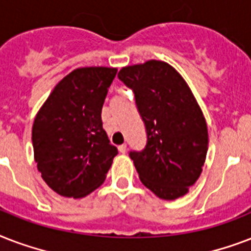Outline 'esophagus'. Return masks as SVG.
I'll list each match as a JSON object with an SVG mask.
<instances>
[{
  "label": "esophagus",
  "mask_w": 251,
  "mask_h": 251,
  "mask_svg": "<svg viewBox=\"0 0 251 251\" xmlns=\"http://www.w3.org/2000/svg\"><path fill=\"white\" fill-rule=\"evenodd\" d=\"M119 152L123 153V154L127 152V145H126V144H122V145H119Z\"/></svg>",
  "instance_id": "obj_1"
}]
</instances>
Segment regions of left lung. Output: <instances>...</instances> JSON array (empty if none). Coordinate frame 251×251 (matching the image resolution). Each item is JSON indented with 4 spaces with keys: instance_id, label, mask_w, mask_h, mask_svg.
<instances>
[{
    "instance_id": "left-lung-1",
    "label": "left lung",
    "mask_w": 251,
    "mask_h": 251,
    "mask_svg": "<svg viewBox=\"0 0 251 251\" xmlns=\"http://www.w3.org/2000/svg\"><path fill=\"white\" fill-rule=\"evenodd\" d=\"M118 77L133 91L147 129L145 148L129 152L140 180L161 199L183 196L200 176L208 151L207 123L192 91L158 60L122 68Z\"/></svg>"
}]
</instances>
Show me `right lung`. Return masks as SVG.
<instances>
[{"instance_id":"1","label":"right lung","mask_w":251,"mask_h":251,"mask_svg":"<svg viewBox=\"0 0 251 251\" xmlns=\"http://www.w3.org/2000/svg\"><path fill=\"white\" fill-rule=\"evenodd\" d=\"M116 72L106 67L75 69L56 85L35 116V162L59 195H89L103 183L118 154L100 118Z\"/></svg>"}]
</instances>
